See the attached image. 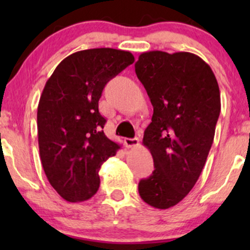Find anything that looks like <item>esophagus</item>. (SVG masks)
I'll return each instance as SVG.
<instances>
[{"label":"esophagus","mask_w":250,"mask_h":250,"mask_svg":"<svg viewBox=\"0 0 250 250\" xmlns=\"http://www.w3.org/2000/svg\"><path fill=\"white\" fill-rule=\"evenodd\" d=\"M125 143L128 148L137 147V146H139V139H137V137H134V139H125Z\"/></svg>","instance_id":"obj_1"}]
</instances>
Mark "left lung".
Instances as JSON below:
<instances>
[{
    "mask_svg": "<svg viewBox=\"0 0 250 250\" xmlns=\"http://www.w3.org/2000/svg\"><path fill=\"white\" fill-rule=\"evenodd\" d=\"M135 73L154 107L142 143L155 169L140 181L139 193L151 207L168 209L187 196L207 161L221 110L219 84L207 63L187 51L142 53Z\"/></svg>",
    "mask_w": 250,
    "mask_h": 250,
    "instance_id": "8db88e82",
    "label": "left lung"
}]
</instances>
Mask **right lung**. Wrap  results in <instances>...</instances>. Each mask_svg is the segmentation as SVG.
Segmentation results:
<instances>
[{
  "label": "right lung",
  "mask_w": 250,
  "mask_h": 250,
  "mask_svg": "<svg viewBox=\"0 0 250 250\" xmlns=\"http://www.w3.org/2000/svg\"><path fill=\"white\" fill-rule=\"evenodd\" d=\"M134 61L131 53L113 48L77 51L57 65L43 88L37 107L40 157L51 187L68 202L96 194L102 163L120 149L103 133L99 100L104 85Z\"/></svg>",
  "instance_id": "1"
}]
</instances>
